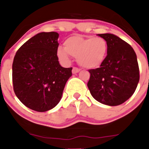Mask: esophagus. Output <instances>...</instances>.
<instances>
[{
	"label": "esophagus",
	"mask_w": 149,
	"mask_h": 149,
	"mask_svg": "<svg viewBox=\"0 0 149 149\" xmlns=\"http://www.w3.org/2000/svg\"><path fill=\"white\" fill-rule=\"evenodd\" d=\"M79 71H80V69H79L76 67H73V69H72V73H73V74H76V73H79Z\"/></svg>",
	"instance_id": "obj_1"
}]
</instances>
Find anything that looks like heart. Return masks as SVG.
Returning a JSON list of instances; mask_svg holds the SVG:
<instances>
[{
    "instance_id": "obj_1",
    "label": "heart",
    "mask_w": 149,
    "mask_h": 149,
    "mask_svg": "<svg viewBox=\"0 0 149 149\" xmlns=\"http://www.w3.org/2000/svg\"><path fill=\"white\" fill-rule=\"evenodd\" d=\"M63 47H58L57 55L64 63L70 62V55L76 58L78 63L86 68L101 65L107 53V42L102 37L73 36L68 38Z\"/></svg>"
}]
</instances>
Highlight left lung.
<instances>
[{
  "instance_id": "8db88e82",
  "label": "left lung",
  "mask_w": 149,
  "mask_h": 149,
  "mask_svg": "<svg viewBox=\"0 0 149 149\" xmlns=\"http://www.w3.org/2000/svg\"><path fill=\"white\" fill-rule=\"evenodd\" d=\"M98 36L107 42V55L100 68L89 70L87 86L91 96L99 102L118 106L133 94L140 75L137 56L126 42L112 34Z\"/></svg>"
}]
</instances>
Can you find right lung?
<instances>
[{
  "mask_svg": "<svg viewBox=\"0 0 149 149\" xmlns=\"http://www.w3.org/2000/svg\"><path fill=\"white\" fill-rule=\"evenodd\" d=\"M58 33L41 32L26 41L16 52L12 65L13 91L29 109L46 112L62 97L72 68L62 67L57 49Z\"/></svg>",
  "mask_w": 149,
  "mask_h": 149,
  "instance_id": "obj_1",
  "label": "right lung"
}]
</instances>
